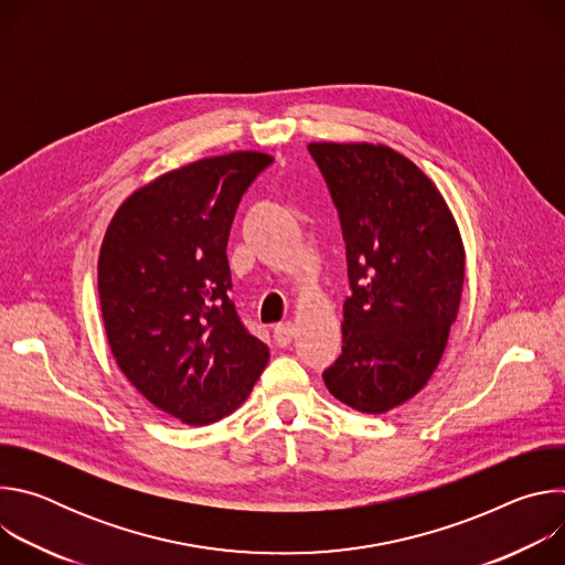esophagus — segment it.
<instances>
[{
	"label": "esophagus",
	"mask_w": 565,
	"mask_h": 565,
	"mask_svg": "<svg viewBox=\"0 0 565 565\" xmlns=\"http://www.w3.org/2000/svg\"><path fill=\"white\" fill-rule=\"evenodd\" d=\"M273 338H275V342L279 347H288L292 342V338H295V324H292V321H281V324H277L275 331H273Z\"/></svg>",
	"instance_id": "obj_1"
}]
</instances>
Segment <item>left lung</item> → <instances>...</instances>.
I'll return each mask as SVG.
<instances>
[{"instance_id":"obj_1","label":"left lung","mask_w":565,"mask_h":565,"mask_svg":"<svg viewBox=\"0 0 565 565\" xmlns=\"http://www.w3.org/2000/svg\"><path fill=\"white\" fill-rule=\"evenodd\" d=\"M347 241L351 297L329 391L362 414H386L434 375L456 321L465 248L434 181L373 142H310Z\"/></svg>"}]
</instances>
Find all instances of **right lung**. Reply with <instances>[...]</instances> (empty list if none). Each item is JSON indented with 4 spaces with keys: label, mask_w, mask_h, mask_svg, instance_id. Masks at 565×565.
Returning <instances> with one entry per match:
<instances>
[{
    "label": "right lung",
    "mask_w": 565,
    "mask_h": 565,
    "mask_svg": "<svg viewBox=\"0 0 565 565\" xmlns=\"http://www.w3.org/2000/svg\"><path fill=\"white\" fill-rule=\"evenodd\" d=\"M264 151L194 160L138 188L116 210L98 257L111 355L156 409L203 427L230 416L268 364L227 297V236Z\"/></svg>",
    "instance_id": "obj_1"
}]
</instances>
